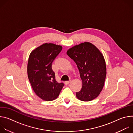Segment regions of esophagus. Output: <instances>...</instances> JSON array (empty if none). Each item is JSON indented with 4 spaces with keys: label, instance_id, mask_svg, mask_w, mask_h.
I'll return each mask as SVG.
<instances>
[{
    "label": "esophagus",
    "instance_id": "1",
    "mask_svg": "<svg viewBox=\"0 0 133 133\" xmlns=\"http://www.w3.org/2000/svg\"><path fill=\"white\" fill-rule=\"evenodd\" d=\"M70 82H71V80H70V81H65V84L66 85H68V84L70 83Z\"/></svg>",
    "mask_w": 133,
    "mask_h": 133
}]
</instances>
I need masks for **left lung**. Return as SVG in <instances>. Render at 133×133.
<instances>
[{
    "label": "left lung",
    "mask_w": 133,
    "mask_h": 133,
    "mask_svg": "<svg viewBox=\"0 0 133 133\" xmlns=\"http://www.w3.org/2000/svg\"><path fill=\"white\" fill-rule=\"evenodd\" d=\"M67 54L76 64L82 80V88L76 92L77 98L84 102L96 98L103 89L106 76L103 54L88 42L72 47L67 50Z\"/></svg>",
    "instance_id": "1"
}]
</instances>
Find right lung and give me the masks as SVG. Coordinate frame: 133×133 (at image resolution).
I'll list each match as a JSON object with an SVG mask.
<instances>
[{"mask_svg":"<svg viewBox=\"0 0 133 133\" xmlns=\"http://www.w3.org/2000/svg\"><path fill=\"white\" fill-rule=\"evenodd\" d=\"M62 47L45 43L30 53L27 74L31 87L37 95L44 101H51L58 97L64 84L56 81L51 66L62 50Z\"/></svg>","mask_w":133,"mask_h":133,"instance_id":"1","label":"right lung"}]
</instances>
